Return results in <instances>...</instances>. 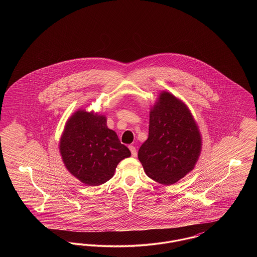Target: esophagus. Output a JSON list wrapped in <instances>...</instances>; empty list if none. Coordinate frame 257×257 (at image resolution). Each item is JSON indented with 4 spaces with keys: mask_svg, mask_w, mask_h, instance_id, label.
<instances>
[{
    "mask_svg": "<svg viewBox=\"0 0 257 257\" xmlns=\"http://www.w3.org/2000/svg\"><path fill=\"white\" fill-rule=\"evenodd\" d=\"M129 149H130V151H131L132 156H133V157H137L138 153H137V149H136V147H133V146H129Z\"/></svg>",
    "mask_w": 257,
    "mask_h": 257,
    "instance_id": "obj_1",
    "label": "esophagus"
}]
</instances>
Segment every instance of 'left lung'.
Returning <instances> with one entry per match:
<instances>
[{
    "mask_svg": "<svg viewBox=\"0 0 257 257\" xmlns=\"http://www.w3.org/2000/svg\"><path fill=\"white\" fill-rule=\"evenodd\" d=\"M201 151V136L183 102L162 91L149 113L148 139L138 157L148 177L171 185L193 171Z\"/></svg>",
    "mask_w": 257,
    "mask_h": 257,
    "instance_id": "obj_1",
    "label": "left lung"
}]
</instances>
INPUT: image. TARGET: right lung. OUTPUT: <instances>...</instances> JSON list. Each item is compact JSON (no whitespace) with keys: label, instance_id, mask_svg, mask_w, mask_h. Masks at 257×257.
Masks as SVG:
<instances>
[{"label":"right lung","instance_id":"add662e5","mask_svg":"<svg viewBox=\"0 0 257 257\" xmlns=\"http://www.w3.org/2000/svg\"><path fill=\"white\" fill-rule=\"evenodd\" d=\"M67 171L88 186L110 180L121 160L131 156L103 114L78 110L68 118L60 141Z\"/></svg>","mask_w":257,"mask_h":257}]
</instances>
